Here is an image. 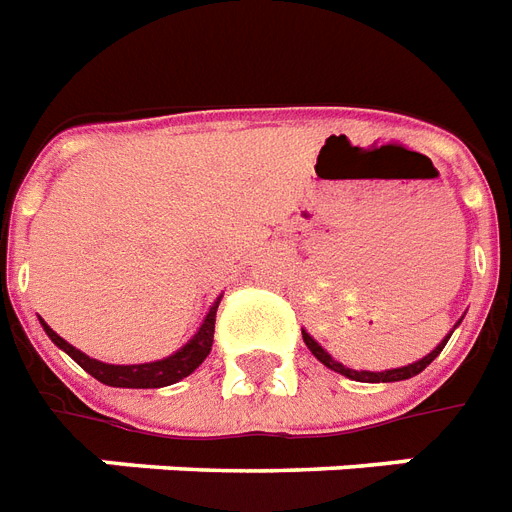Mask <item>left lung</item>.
I'll use <instances>...</instances> for the list:
<instances>
[{
	"label": "left lung",
	"mask_w": 512,
	"mask_h": 512,
	"mask_svg": "<svg viewBox=\"0 0 512 512\" xmlns=\"http://www.w3.org/2000/svg\"><path fill=\"white\" fill-rule=\"evenodd\" d=\"M449 337H452V335H449ZM449 337H446V340H449ZM303 340H305V345L311 348L313 356L319 358L321 364L329 366V369H335V372L345 374V377H350V380H358V382H398V380H409V377H414V374H420L422 369H425V366H428L430 361H433V358H436L438 353L444 350V345H446V340H444V342H441V345H438L436 350H433V353H428V356L420 358V361H414V364L401 366V369H388V372H356V369H348V366H342L340 361H335V358L329 356L327 350L321 348L319 342L313 340V337L308 335V332H303Z\"/></svg>",
	"instance_id": "obj_1"
}]
</instances>
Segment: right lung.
<instances>
[{
	"label": "right lung",
	"mask_w": 512,
	"mask_h": 512,
	"mask_svg": "<svg viewBox=\"0 0 512 512\" xmlns=\"http://www.w3.org/2000/svg\"><path fill=\"white\" fill-rule=\"evenodd\" d=\"M217 303H220V300H217ZM217 303L209 308L207 319H204V324H201L199 332L193 335L191 342H185L183 348L177 350V353H172L170 358H162V361H154V364H103V361H95V358L84 356L82 350H76L74 345H68V342L63 340V337L55 335L44 321L42 327L44 332H47V337H50L58 348L66 350L68 356L74 358L84 372H90L92 377L103 382V385H114V388H164V385H172V382L188 377V374L209 356L212 340H215Z\"/></svg>",
	"instance_id": "1"
}]
</instances>
